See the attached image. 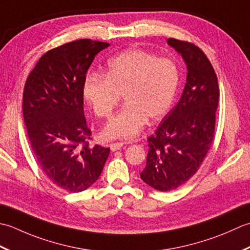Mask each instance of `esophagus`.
Segmentation results:
<instances>
[{"instance_id": "1", "label": "esophagus", "mask_w": 250, "mask_h": 250, "mask_svg": "<svg viewBox=\"0 0 250 250\" xmlns=\"http://www.w3.org/2000/svg\"><path fill=\"white\" fill-rule=\"evenodd\" d=\"M123 146H124V142H114V144L110 145V149L112 151H118L121 149V147H123Z\"/></svg>"}]
</instances>
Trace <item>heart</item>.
Here are the masks:
<instances>
[{
  "mask_svg": "<svg viewBox=\"0 0 250 250\" xmlns=\"http://www.w3.org/2000/svg\"><path fill=\"white\" fill-rule=\"evenodd\" d=\"M174 61L142 49H128L108 63L106 74L88 73L83 96L99 118L106 119L124 96L126 105L105 125L106 139H132L147 120L159 121L174 103L179 86Z\"/></svg>",
  "mask_w": 250,
  "mask_h": 250,
  "instance_id": "obj_1",
  "label": "heart"
}]
</instances>
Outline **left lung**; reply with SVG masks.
Segmentation results:
<instances>
[{
    "mask_svg": "<svg viewBox=\"0 0 250 250\" xmlns=\"http://www.w3.org/2000/svg\"><path fill=\"white\" fill-rule=\"evenodd\" d=\"M187 64V83L179 103L147 138L149 152L141 179L153 189H177L198 170L210 149L219 101L217 75L203 50L185 41L168 39Z\"/></svg>",
    "mask_w": 250,
    "mask_h": 250,
    "instance_id": "8db88e82",
    "label": "left lung"
}]
</instances>
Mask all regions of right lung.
<instances>
[{"label":"right lung","instance_id":"right-lung-1","mask_svg":"<svg viewBox=\"0 0 250 250\" xmlns=\"http://www.w3.org/2000/svg\"><path fill=\"white\" fill-rule=\"evenodd\" d=\"M83 39L48 50L25 81L22 113L41 169L60 189L82 192L104 169L110 147L89 146L83 83L95 56L109 47Z\"/></svg>","mask_w":250,"mask_h":250}]
</instances>
